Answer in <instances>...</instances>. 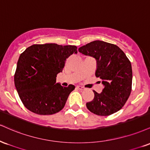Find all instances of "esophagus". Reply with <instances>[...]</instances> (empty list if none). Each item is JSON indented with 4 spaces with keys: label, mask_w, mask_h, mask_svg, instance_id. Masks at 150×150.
Instances as JSON below:
<instances>
[{
    "label": "esophagus",
    "mask_w": 150,
    "mask_h": 150,
    "mask_svg": "<svg viewBox=\"0 0 150 150\" xmlns=\"http://www.w3.org/2000/svg\"><path fill=\"white\" fill-rule=\"evenodd\" d=\"M76 88L79 90H81V91H83V90H85V88L83 87V86H77Z\"/></svg>",
    "instance_id": "obj_1"
}]
</instances>
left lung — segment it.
I'll return each mask as SVG.
<instances>
[{"mask_svg": "<svg viewBox=\"0 0 150 150\" xmlns=\"http://www.w3.org/2000/svg\"><path fill=\"white\" fill-rule=\"evenodd\" d=\"M81 53L96 58V77L105 86L101 93L93 91L95 97L86 103L88 110L99 116H109L120 110L132 90V67L126 54L117 45L94 40L79 47Z\"/></svg>", "mask_w": 150, "mask_h": 150, "instance_id": "1", "label": "left lung"}]
</instances>
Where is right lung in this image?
Here are the masks:
<instances>
[{
	"label": "right lung",
	"mask_w": 150,
	"mask_h": 150,
	"mask_svg": "<svg viewBox=\"0 0 150 150\" xmlns=\"http://www.w3.org/2000/svg\"><path fill=\"white\" fill-rule=\"evenodd\" d=\"M75 45L34 44L19 56L14 76L17 93L26 109L40 115H50L64 108L74 85L63 87L56 83L65 61L77 53Z\"/></svg>",
	"instance_id": "1"
}]
</instances>
